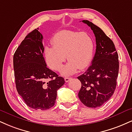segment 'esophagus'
<instances>
[{"mask_svg":"<svg viewBox=\"0 0 132 132\" xmlns=\"http://www.w3.org/2000/svg\"><path fill=\"white\" fill-rule=\"evenodd\" d=\"M71 79V77H64V80H65V82H68L69 81V80H70Z\"/></svg>","mask_w":132,"mask_h":132,"instance_id":"obj_1","label":"esophagus"}]
</instances>
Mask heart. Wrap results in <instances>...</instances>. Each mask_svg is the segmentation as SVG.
<instances>
[{"label":"heart","mask_w":132,"mask_h":132,"mask_svg":"<svg viewBox=\"0 0 132 132\" xmlns=\"http://www.w3.org/2000/svg\"><path fill=\"white\" fill-rule=\"evenodd\" d=\"M52 47H46L45 60L50 69L60 71L66 61L68 63L62 70V74L67 76L84 70L91 64L95 51L93 38L87 32L61 31L54 35Z\"/></svg>","instance_id":"b5f03b06"}]
</instances>
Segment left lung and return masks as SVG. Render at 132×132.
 Returning <instances> with one entry per match:
<instances>
[{"mask_svg": "<svg viewBox=\"0 0 132 132\" xmlns=\"http://www.w3.org/2000/svg\"><path fill=\"white\" fill-rule=\"evenodd\" d=\"M82 22L90 27L96 38V52L92 64L77 79L82 86L79 99L87 107L103 105L113 95L119 73L118 54L110 38L99 27L88 20Z\"/></svg>", "mask_w": 132, "mask_h": 132, "instance_id": "8db88e82", "label": "left lung"}]
</instances>
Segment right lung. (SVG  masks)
<instances>
[{
	"mask_svg": "<svg viewBox=\"0 0 132 132\" xmlns=\"http://www.w3.org/2000/svg\"><path fill=\"white\" fill-rule=\"evenodd\" d=\"M43 36L36 29L22 41L13 55L16 87L25 103L36 110L53 107L63 77L47 67L43 56Z\"/></svg>",
	"mask_w": 132,
	"mask_h": 132,
	"instance_id": "add662e5",
	"label": "right lung"
}]
</instances>
